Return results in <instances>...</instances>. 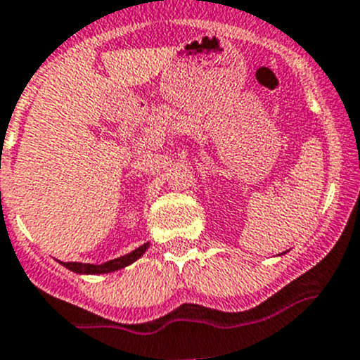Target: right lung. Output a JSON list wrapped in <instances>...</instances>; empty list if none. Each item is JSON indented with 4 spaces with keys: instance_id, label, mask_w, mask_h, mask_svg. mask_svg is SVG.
<instances>
[{
    "instance_id": "right-lung-1",
    "label": "right lung",
    "mask_w": 360,
    "mask_h": 360,
    "mask_svg": "<svg viewBox=\"0 0 360 360\" xmlns=\"http://www.w3.org/2000/svg\"><path fill=\"white\" fill-rule=\"evenodd\" d=\"M146 249H148V244H143L141 248L134 249V251L129 252V255L120 256V258L111 259V262L102 263V265L67 262V263H63V266H67L68 270H72V272H77V274H108V272H115V270L123 269V266L131 265V263H134L136 259L141 258V255L146 251Z\"/></svg>"
}]
</instances>
